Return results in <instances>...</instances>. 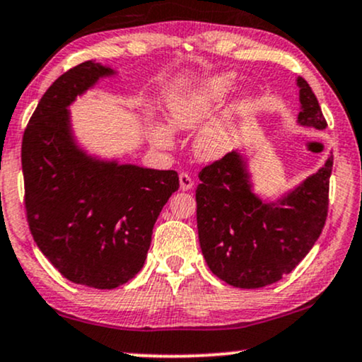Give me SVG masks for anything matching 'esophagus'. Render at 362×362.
<instances>
[{"label":"esophagus","instance_id":"obj_1","mask_svg":"<svg viewBox=\"0 0 362 362\" xmlns=\"http://www.w3.org/2000/svg\"><path fill=\"white\" fill-rule=\"evenodd\" d=\"M178 180H180V189L182 190H190V189H192L194 180H192V177H190V175H187V173L182 172L180 175H178Z\"/></svg>","mask_w":362,"mask_h":362}]
</instances>
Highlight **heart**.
<instances>
[{
	"label": "heart",
	"instance_id": "1",
	"mask_svg": "<svg viewBox=\"0 0 362 362\" xmlns=\"http://www.w3.org/2000/svg\"><path fill=\"white\" fill-rule=\"evenodd\" d=\"M238 87V76L221 72L207 77L197 86L170 95L167 103L168 124L177 132H192L204 122L194 139V153L204 162H217L236 148L246 121L258 107V95L252 89H243L226 104V99ZM223 111L216 118L215 112ZM150 141L160 148L173 145V133L158 119H150L146 126Z\"/></svg>",
	"mask_w": 362,
	"mask_h": 362
}]
</instances>
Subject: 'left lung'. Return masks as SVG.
Here are the masks:
<instances>
[{
	"label": "left lung",
	"instance_id": "1",
	"mask_svg": "<svg viewBox=\"0 0 362 362\" xmlns=\"http://www.w3.org/2000/svg\"><path fill=\"white\" fill-rule=\"evenodd\" d=\"M300 89L298 124L325 129V117L305 79ZM324 167L276 200L255 192L247 156L230 151L199 173L197 229L200 250L217 278L238 288L272 285L308 255L327 219L329 178Z\"/></svg>",
	"mask_w": 362,
	"mask_h": 362
}]
</instances>
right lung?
Returning a JSON list of instances; mask_svg holds the SVG:
<instances>
[{"instance_id": "1", "label": "right lung", "mask_w": 362, "mask_h": 362, "mask_svg": "<svg viewBox=\"0 0 362 362\" xmlns=\"http://www.w3.org/2000/svg\"><path fill=\"white\" fill-rule=\"evenodd\" d=\"M116 76L87 60L42 95L21 143L25 207L32 236L77 285L111 290L143 268L151 233L178 190L175 170H153L89 155L77 143L69 106Z\"/></svg>"}]
</instances>
